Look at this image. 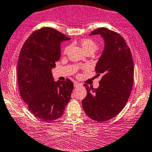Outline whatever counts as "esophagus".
<instances>
[{
  "label": "esophagus",
  "mask_w": 152,
  "mask_h": 152,
  "mask_svg": "<svg viewBox=\"0 0 152 152\" xmlns=\"http://www.w3.org/2000/svg\"><path fill=\"white\" fill-rule=\"evenodd\" d=\"M80 83H77V82H75L74 83V87H75V88H77V87H78V86H80Z\"/></svg>",
  "instance_id": "esophagus-1"
}]
</instances>
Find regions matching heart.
Here are the masks:
<instances>
[{
	"label": "heart",
	"instance_id": "1",
	"mask_svg": "<svg viewBox=\"0 0 152 152\" xmlns=\"http://www.w3.org/2000/svg\"><path fill=\"white\" fill-rule=\"evenodd\" d=\"M80 45L83 48V49L84 50L86 53H89V52H93V53H94V51H96L98 48V45L96 42L91 38L83 39L80 41ZM69 45H66V46H65L64 48V53H67L68 50L69 49Z\"/></svg>",
	"mask_w": 152,
	"mask_h": 152
}]
</instances>
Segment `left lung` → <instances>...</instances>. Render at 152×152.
I'll return each instance as SVG.
<instances>
[{
	"label": "left lung",
	"instance_id": "obj_1",
	"mask_svg": "<svg viewBox=\"0 0 152 152\" xmlns=\"http://www.w3.org/2000/svg\"><path fill=\"white\" fill-rule=\"evenodd\" d=\"M90 35H101L104 39V49L95 68L97 76L103 77L98 88L85 85L87 96L82 104L90 118L105 122L118 115L128 102L133 88L134 64L130 48L120 34L101 27Z\"/></svg>",
	"mask_w": 152,
	"mask_h": 152
}]
</instances>
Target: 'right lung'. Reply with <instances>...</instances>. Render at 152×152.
<instances>
[{"label": "right lung", "mask_w": 152, "mask_h": 152, "mask_svg": "<svg viewBox=\"0 0 152 152\" xmlns=\"http://www.w3.org/2000/svg\"><path fill=\"white\" fill-rule=\"evenodd\" d=\"M69 40L55 29L43 27L31 34L19 53V93L29 110L44 121L61 117L71 99L73 83L68 78L54 82L51 72L61 56V42Z\"/></svg>", "instance_id": "obj_1"}]
</instances>
